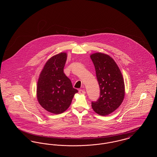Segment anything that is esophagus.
I'll use <instances>...</instances> for the list:
<instances>
[{
  "mask_svg": "<svg viewBox=\"0 0 157 157\" xmlns=\"http://www.w3.org/2000/svg\"><path fill=\"white\" fill-rule=\"evenodd\" d=\"M79 94H85V91L83 90H79Z\"/></svg>",
  "mask_w": 157,
  "mask_h": 157,
  "instance_id": "esophagus-1",
  "label": "esophagus"
}]
</instances>
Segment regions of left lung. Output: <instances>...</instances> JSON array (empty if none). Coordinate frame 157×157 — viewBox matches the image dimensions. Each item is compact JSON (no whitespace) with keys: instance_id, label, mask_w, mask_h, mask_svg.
I'll list each match as a JSON object with an SVG mask.
<instances>
[{"instance_id":"1","label":"left lung","mask_w":157,"mask_h":157,"mask_svg":"<svg viewBox=\"0 0 157 157\" xmlns=\"http://www.w3.org/2000/svg\"><path fill=\"white\" fill-rule=\"evenodd\" d=\"M95 68L100 96L92 107L98 114L105 116L116 110L125 96V85L120 68L109 55L95 53L90 55Z\"/></svg>"}]
</instances>
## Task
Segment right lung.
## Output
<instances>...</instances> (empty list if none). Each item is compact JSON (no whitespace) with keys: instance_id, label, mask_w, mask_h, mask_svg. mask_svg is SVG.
<instances>
[{"instance_id":"obj_1","label":"right lung","mask_w":157,"mask_h":157,"mask_svg":"<svg viewBox=\"0 0 157 157\" xmlns=\"http://www.w3.org/2000/svg\"><path fill=\"white\" fill-rule=\"evenodd\" d=\"M67 55L60 53L48 60L37 81V98L47 111L59 114L69 107L78 90L63 72Z\"/></svg>"}]
</instances>
